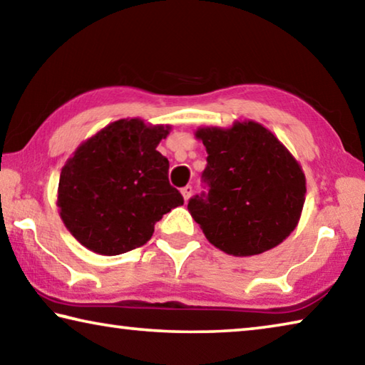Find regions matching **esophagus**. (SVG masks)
Masks as SVG:
<instances>
[{
  "mask_svg": "<svg viewBox=\"0 0 365 365\" xmlns=\"http://www.w3.org/2000/svg\"><path fill=\"white\" fill-rule=\"evenodd\" d=\"M180 191H182V196H183L185 202H187L190 200L191 193H193V187H191V185H187V187H183Z\"/></svg>",
  "mask_w": 365,
  "mask_h": 365,
  "instance_id": "esophagus-1",
  "label": "esophagus"
}]
</instances>
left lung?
I'll return each mask as SVG.
<instances>
[{"label":"left lung","mask_w":365,"mask_h":365,"mask_svg":"<svg viewBox=\"0 0 365 365\" xmlns=\"http://www.w3.org/2000/svg\"><path fill=\"white\" fill-rule=\"evenodd\" d=\"M209 193L188 211L207 242L237 257L261 255L289 237L301 219L306 175L288 148L256 120L200 127Z\"/></svg>","instance_id":"1"}]
</instances>
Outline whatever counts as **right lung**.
Listing matches in <instances>:
<instances>
[{
    "mask_svg": "<svg viewBox=\"0 0 365 365\" xmlns=\"http://www.w3.org/2000/svg\"><path fill=\"white\" fill-rule=\"evenodd\" d=\"M170 125L119 119L86 138L59 177L61 220L77 242L101 256L145 245L154 224L183 205L169 183V160L156 148Z\"/></svg>",
    "mask_w": 365,
    "mask_h": 365,
    "instance_id": "obj_1",
    "label": "right lung"
}]
</instances>
